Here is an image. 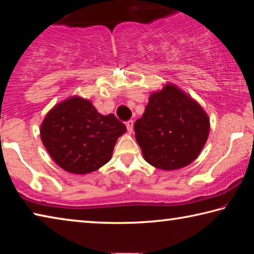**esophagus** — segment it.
Here are the masks:
<instances>
[{
	"label": "esophagus",
	"mask_w": 254,
	"mask_h": 254,
	"mask_svg": "<svg viewBox=\"0 0 254 254\" xmlns=\"http://www.w3.org/2000/svg\"><path fill=\"white\" fill-rule=\"evenodd\" d=\"M133 121H127V123H126V126H127V132L128 133H132V131H133Z\"/></svg>",
	"instance_id": "1"
}]
</instances>
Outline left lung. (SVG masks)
Wrapping results in <instances>:
<instances>
[{
  "mask_svg": "<svg viewBox=\"0 0 254 254\" xmlns=\"http://www.w3.org/2000/svg\"><path fill=\"white\" fill-rule=\"evenodd\" d=\"M145 161L162 170L188 166L198 157L209 133V120L198 103L173 84L153 93L134 123Z\"/></svg>",
  "mask_w": 254,
  "mask_h": 254,
  "instance_id": "8db88e82",
  "label": "left lung"
}]
</instances>
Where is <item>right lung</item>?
<instances>
[{
	"mask_svg": "<svg viewBox=\"0 0 254 254\" xmlns=\"http://www.w3.org/2000/svg\"><path fill=\"white\" fill-rule=\"evenodd\" d=\"M126 126L113 114L102 115L78 96L56 105L41 124V140L51 158L68 173L84 175L110 161Z\"/></svg>",
	"mask_w": 254,
	"mask_h": 254,
	"instance_id": "obj_1",
	"label": "right lung"
}]
</instances>
